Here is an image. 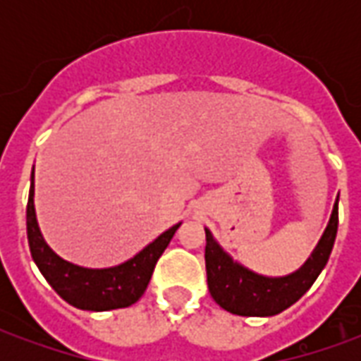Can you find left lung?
Here are the masks:
<instances>
[{
	"mask_svg": "<svg viewBox=\"0 0 361 361\" xmlns=\"http://www.w3.org/2000/svg\"><path fill=\"white\" fill-rule=\"evenodd\" d=\"M336 230H338V199L334 203L325 234L319 240L317 247L305 261V265L288 276L269 279L234 263L230 255H226L219 243L212 240L211 232L204 228L207 234L204 263H207V282L212 300L222 310L243 317H269L284 311L310 290L319 272L323 271L333 251Z\"/></svg>",
	"mask_w": 361,
	"mask_h": 361,
	"instance_id": "1",
	"label": "left lung"
}]
</instances>
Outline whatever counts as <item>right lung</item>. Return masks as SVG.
<instances>
[{
    "label": "right lung",
    "mask_w": 361,
    "mask_h": 361,
    "mask_svg": "<svg viewBox=\"0 0 361 361\" xmlns=\"http://www.w3.org/2000/svg\"><path fill=\"white\" fill-rule=\"evenodd\" d=\"M180 224L160 234L133 259L111 269H85L58 257L44 242L35 212V170L27 203V235L32 259L44 279L67 303L77 310L108 311L133 305L149 286L157 261Z\"/></svg>",
    "instance_id": "right-lung-1"
}]
</instances>
